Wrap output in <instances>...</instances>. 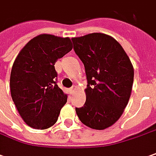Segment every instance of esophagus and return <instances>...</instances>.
Masks as SVG:
<instances>
[{
  "mask_svg": "<svg viewBox=\"0 0 156 156\" xmlns=\"http://www.w3.org/2000/svg\"><path fill=\"white\" fill-rule=\"evenodd\" d=\"M70 90H71V92H74L75 90H76V86L74 85V86H73L71 89H70Z\"/></svg>",
  "mask_w": 156,
  "mask_h": 156,
  "instance_id": "obj_1",
  "label": "esophagus"
}]
</instances>
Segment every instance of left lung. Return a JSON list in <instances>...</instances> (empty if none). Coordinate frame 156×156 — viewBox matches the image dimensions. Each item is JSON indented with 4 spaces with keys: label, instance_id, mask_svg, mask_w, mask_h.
<instances>
[{
    "label": "left lung",
    "instance_id": "8db88e82",
    "mask_svg": "<svg viewBox=\"0 0 156 156\" xmlns=\"http://www.w3.org/2000/svg\"><path fill=\"white\" fill-rule=\"evenodd\" d=\"M72 41L88 83L86 101L76 113L85 126L104 130L120 118L129 101L133 66L122 46L108 35L91 33Z\"/></svg>",
    "mask_w": 156,
    "mask_h": 156
}]
</instances>
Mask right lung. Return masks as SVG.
I'll return each mask as SVG.
<instances>
[{
  "instance_id": "obj_1",
  "label": "right lung",
  "mask_w": 156,
  "mask_h": 156,
  "mask_svg": "<svg viewBox=\"0 0 156 156\" xmlns=\"http://www.w3.org/2000/svg\"><path fill=\"white\" fill-rule=\"evenodd\" d=\"M72 49L69 37L42 34L32 38L14 60L10 76L11 96L29 126L44 130L57 121L67 96L56 83L55 64Z\"/></svg>"
}]
</instances>
